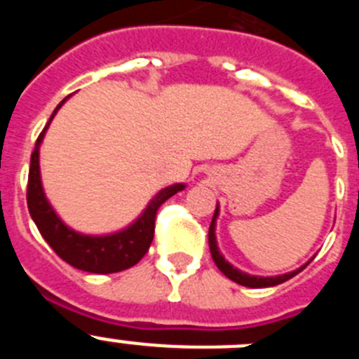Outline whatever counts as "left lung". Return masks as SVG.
Listing matches in <instances>:
<instances>
[{"mask_svg": "<svg viewBox=\"0 0 359 359\" xmlns=\"http://www.w3.org/2000/svg\"><path fill=\"white\" fill-rule=\"evenodd\" d=\"M217 214H219V207L215 208L210 228H208V246H210V253H212V259H214L215 266H217V268L221 269V273L226 275L230 280L237 282V284H241V286H246V287H269V286H277V284H282V282L290 280V278H293L298 271H302L304 269V268H300V269H297V271H291V273L278 275V277H253V275L243 273V271L236 269L231 264H228V262L224 261V257L219 253L217 243H215L214 230H215V219H217Z\"/></svg>", "mask_w": 359, "mask_h": 359, "instance_id": "1", "label": "left lung"}]
</instances>
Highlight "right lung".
I'll use <instances>...</instances> for the list:
<instances>
[{"mask_svg":"<svg viewBox=\"0 0 359 359\" xmlns=\"http://www.w3.org/2000/svg\"><path fill=\"white\" fill-rule=\"evenodd\" d=\"M66 100V98H65ZM62 100L55 107L57 109L65 104ZM53 115L50 116L46 128L37 136L36 149L32 152L30 170H28V187H27V203L28 212L36 226L39 228L41 236L52 246L53 252L61 257L62 261L68 262L73 268L90 271V273H116L123 269L131 268L142 261V257L149 252L152 239H154V221H156L158 208L163 205L169 198H172L176 192L185 189L183 183H176L172 187H167L149 203L144 214L136 219L135 223L126 230L113 233V236H82L66 226L61 219L57 217L50 203L46 201L41 185L39 174V145L43 142V136L52 122Z\"/></svg>","mask_w":359,"mask_h":359,"instance_id":"right-lung-1","label":"right lung"}]
</instances>
